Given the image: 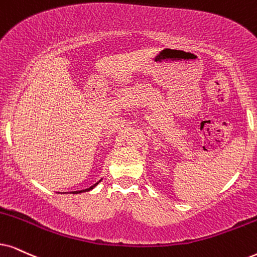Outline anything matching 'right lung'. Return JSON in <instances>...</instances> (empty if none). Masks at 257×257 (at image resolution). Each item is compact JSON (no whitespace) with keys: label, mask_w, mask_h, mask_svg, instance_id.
<instances>
[{"label":"right lung","mask_w":257,"mask_h":257,"mask_svg":"<svg viewBox=\"0 0 257 257\" xmlns=\"http://www.w3.org/2000/svg\"><path fill=\"white\" fill-rule=\"evenodd\" d=\"M100 181H102V179H100L99 181H97L96 184H93L92 186H90L89 188H85V190H80V191H73V192H71V193H73V194H77V193H82V192H87V191H90V190H92V188H95L97 185H98Z\"/></svg>","instance_id":"right-lung-1"}]
</instances>
